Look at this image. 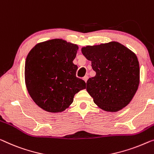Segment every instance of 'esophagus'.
Returning a JSON list of instances; mask_svg holds the SVG:
<instances>
[{
  "label": "esophagus",
  "mask_w": 154,
  "mask_h": 154,
  "mask_svg": "<svg viewBox=\"0 0 154 154\" xmlns=\"http://www.w3.org/2000/svg\"><path fill=\"white\" fill-rule=\"evenodd\" d=\"M88 77L87 76V75H86V76H84V77H83V79L84 80L85 82H87V80H88Z\"/></svg>",
  "instance_id": "1"
}]
</instances>
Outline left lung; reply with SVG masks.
Returning <instances> with one entry per match:
<instances>
[{
	"label": "left lung",
	"instance_id": "8db88e82",
	"mask_svg": "<svg viewBox=\"0 0 154 154\" xmlns=\"http://www.w3.org/2000/svg\"><path fill=\"white\" fill-rule=\"evenodd\" d=\"M96 72L86 82L94 102L106 111L117 112L129 104L138 88L140 66L136 55L116 41L82 48Z\"/></svg>",
	"mask_w": 154,
	"mask_h": 154
}]
</instances>
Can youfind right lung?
<instances>
[{"label":"right lung","instance_id":"obj_1","mask_svg":"<svg viewBox=\"0 0 154 154\" xmlns=\"http://www.w3.org/2000/svg\"><path fill=\"white\" fill-rule=\"evenodd\" d=\"M78 45L60 38L36 44L27 54L25 81L36 105L45 111L59 113L73 102L78 92L86 88L84 80L76 77L73 63Z\"/></svg>","mask_w":154,"mask_h":154}]
</instances>
